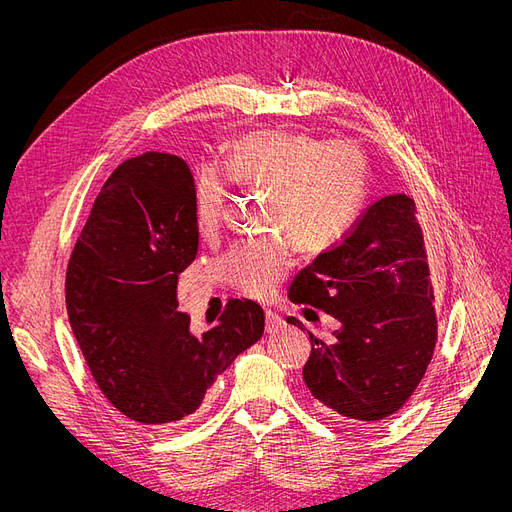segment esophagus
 <instances>
[{"instance_id": "34e87169", "label": "esophagus", "mask_w": 512, "mask_h": 512, "mask_svg": "<svg viewBox=\"0 0 512 512\" xmlns=\"http://www.w3.org/2000/svg\"><path fill=\"white\" fill-rule=\"evenodd\" d=\"M282 326H284V321H282V317L278 313L265 311V332H270V334L278 332Z\"/></svg>"}]
</instances>
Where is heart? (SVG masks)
Returning a JSON list of instances; mask_svg holds the SVG:
<instances>
[{
  "instance_id": "1",
  "label": "heart",
  "mask_w": 512,
  "mask_h": 512,
  "mask_svg": "<svg viewBox=\"0 0 512 512\" xmlns=\"http://www.w3.org/2000/svg\"><path fill=\"white\" fill-rule=\"evenodd\" d=\"M224 171L240 188L267 191L265 228L282 232L305 253L334 247L357 222L367 199L363 149L348 141L328 145L307 132L245 134L228 147ZM225 177L215 166H205L197 176L195 222L201 236L220 230L228 201ZM290 263V242L270 236L240 242L222 259L220 270L238 292L265 299Z\"/></svg>"
}]
</instances>
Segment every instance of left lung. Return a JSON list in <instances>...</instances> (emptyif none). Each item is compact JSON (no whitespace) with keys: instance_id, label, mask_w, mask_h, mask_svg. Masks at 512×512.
<instances>
[{"instance_id":"8db88e82","label":"left lung","mask_w":512,"mask_h":512,"mask_svg":"<svg viewBox=\"0 0 512 512\" xmlns=\"http://www.w3.org/2000/svg\"><path fill=\"white\" fill-rule=\"evenodd\" d=\"M290 301L326 311L340 324L332 342H324L297 317H286L309 334L303 380L317 405L351 421L396 413L419 386L438 334L413 199L375 201L338 245L297 274Z\"/></svg>"}]
</instances>
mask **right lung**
I'll list each match as a JSON object with an SVG mask.
<instances>
[{"mask_svg": "<svg viewBox=\"0 0 512 512\" xmlns=\"http://www.w3.org/2000/svg\"><path fill=\"white\" fill-rule=\"evenodd\" d=\"M197 249L193 172L149 151L107 178L70 255V328L99 390L132 421L166 425L195 413L263 334V309L247 299L230 301L215 328L191 332L176 286Z\"/></svg>", "mask_w": 512, "mask_h": 512, "instance_id": "1", "label": "right lung"}]
</instances>
